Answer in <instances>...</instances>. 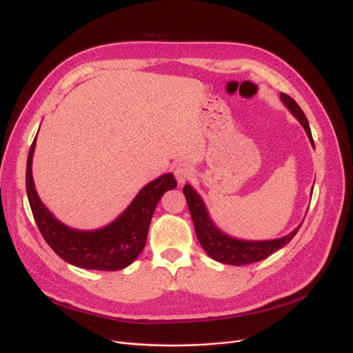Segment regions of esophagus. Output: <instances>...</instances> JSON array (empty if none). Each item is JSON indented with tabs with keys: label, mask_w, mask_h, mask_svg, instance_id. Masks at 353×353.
<instances>
[{
	"label": "esophagus",
	"mask_w": 353,
	"mask_h": 353,
	"mask_svg": "<svg viewBox=\"0 0 353 353\" xmlns=\"http://www.w3.org/2000/svg\"><path fill=\"white\" fill-rule=\"evenodd\" d=\"M174 176L179 181V184H184L188 180H190L193 177V169L192 165H189L188 163H181L176 167L174 170Z\"/></svg>",
	"instance_id": "1"
}]
</instances>
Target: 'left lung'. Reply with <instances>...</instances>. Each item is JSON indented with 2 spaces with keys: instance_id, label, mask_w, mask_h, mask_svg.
<instances>
[{
  "instance_id": "1",
  "label": "left lung",
  "mask_w": 353,
  "mask_h": 353,
  "mask_svg": "<svg viewBox=\"0 0 353 353\" xmlns=\"http://www.w3.org/2000/svg\"><path fill=\"white\" fill-rule=\"evenodd\" d=\"M281 100L285 103V105L289 108L290 113L299 120V123L303 125L305 132L313 144L312 133H310V127L307 123V119L302 108L298 105L292 97H289L285 92L281 94ZM183 193L186 196L189 210L193 219L194 223V230L197 234L199 242L201 248L205 249V252L214 259V261L220 263H226L232 266H243L254 262H261L276 250L282 249L286 246L290 240L294 237V234L298 233V229H294L292 233L281 237V239H273V240H240L230 237L229 234L223 233L219 230L214 223L212 221L208 209L203 203L201 197L196 193V190L186 184L183 188Z\"/></svg>"
}]
</instances>
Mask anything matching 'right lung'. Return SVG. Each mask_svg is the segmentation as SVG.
Returning a JSON list of instances; mask_svg holds the SVG:
<instances>
[{"label":"right lung","mask_w":353,"mask_h":353,"mask_svg":"<svg viewBox=\"0 0 353 353\" xmlns=\"http://www.w3.org/2000/svg\"><path fill=\"white\" fill-rule=\"evenodd\" d=\"M35 140L27 159L26 186L34 220L48 246L63 261L81 269L120 270L132 265L144 249L159 200L177 186L174 176L167 173L145 184L132 205L108 226L91 232L76 230L55 219L37 194L31 172Z\"/></svg>","instance_id":"add662e5"}]
</instances>
